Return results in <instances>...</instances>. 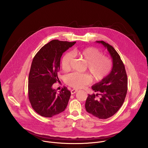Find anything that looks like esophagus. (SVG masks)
Returning a JSON list of instances; mask_svg holds the SVG:
<instances>
[{"label":"esophagus","mask_w":148,"mask_h":148,"mask_svg":"<svg viewBox=\"0 0 148 148\" xmlns=\"http://www.w3.org/2000/svg\"><path fill=\"white\" fill-rule=\"evenodd\" d=\"M77 91H78L77 90H74V89H73V90H71V94H74L76 93Z\"/></svg>","instance_id":"obj_1"}]
</instances>
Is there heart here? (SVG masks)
<instances>
[{
  "instance_id": "1",
  "label": "heart",
  "mask_w": 148,
  "mask_h": 148,
  "mask_svg": "<svg viewBox=\"0 0 148 148\" xmlns=\"http://www.w3.org/2000/svg\"><path fill=\"white\" fill-rule=\"evenodd\" d=\"M73 54L87 63L86 69L95 81H100L107 77L112 67L111 60L107 57L102 56V53L94 47L84 49H75ZM69 52L61 59V67L66 71L70 70L73 62V56ZM65 82L68 86L74 88H81L91 83L92 79L87 74L71 73L65 77Z\"/></svg>"
}]
</instances>
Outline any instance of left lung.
<instances>
[{
	"instance_id": "1",
	"label": "left lung",
	"mask_w": 148,
	"mask_h": 148,
	"mask_svg": "<svg viewBox=\"0 0 148 148\" xmlns=\"http://www.w3.org/2000/svg\"><path fill=\"white\" fill-rule=\"evenodd\" d=\"M109 51L113 62L110 74L95 84L92 89L98 92L88 94L86 102V111L99 119L113 116L121 107L128 90V78L123 63L114 48L103 41H97Z\"/></svg>"
}]
</instances>
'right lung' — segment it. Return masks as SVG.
<instances>
[{
  "mask_svg": "<svg viewBox=\"0 0 148 148\" xmlns=\"http://www.w3.org/2000/svg\"><path fill=\"white\" fill-rule=\"evenodd\" d=\"M75 43L53 40L33 58L29 75L28 97L33 109L42 116L51 118L64 111L67 106L70 91L64 87L57 94L52 86L59 81L62 53Z\"/></svg>",
  "mask_w": 148,
  "mask_h": 148,
  "instance_id": "1",
  "label": "right lung"
}]
</instances>
